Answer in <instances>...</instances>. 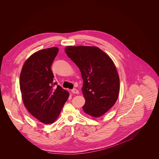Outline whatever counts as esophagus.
Instances as JSON below:
<instances>
[{
	"label": "esophagus",
	"mask_w": 159,
	"mask_h": 159,
	"mask_svg": "<svg viewBox=\"0 0 159 159\" xmlns=\"http://www.w3.org/2000/svg\"><path fill=\"white\" fill-rule=\"evenodd\" d=\"M71 92L73 93H74V94H78L79 93V91L77 89H71Z\"/></svg>",
	"instance_id": "esophagus-1"
}]
</instances>
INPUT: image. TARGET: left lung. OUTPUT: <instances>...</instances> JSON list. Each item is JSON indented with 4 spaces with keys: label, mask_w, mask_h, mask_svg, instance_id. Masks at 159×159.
<instances>
[{
    "label": "left lung",
    "mask_w": 159,
    "mask_h": 159,
    "mask_svg": "<svg viewBox=\"0 0 159 159\" xmlns=\"http://www.w3.org/2000/svg\"><path fill=\"white\" fill-rule=\"evenodd\" d=\"M65 52L80 70L82 93L88 114L97 118L109 111L118 99L120 79L113 61L96 47H66Z\"/></svg>",
    "instance_id": "obj_1"
}]
</instances>
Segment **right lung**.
Masks as SVG:
<instances>
[{
  "mask_svg": "<svg viewBox=\"0 0 159 159\" xmlns=\"http://www.w3.org/2000/svg\"><path fill=\"white\" fill-rule=\"evenodd\" d=\"M58 51L57 47H52L35 52L25 62L20 77L25 107L45 124L55 121L69 97V93L53 79L51 66Z\"/></svg>",
  "mask_w": 159,
  "mask_h": 159,
  "instance_id": "right-lung-1",
  "label": "right lung"
}]
</instances>
